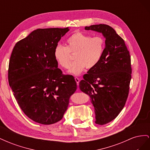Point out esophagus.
<instances>
[{"label": "esophagus", "mask_w": 150, "mask_h": 150, "mask_svg": "<svg viewBox=\"0 0 150 150\" xmlns=\"http://www.w3.org/2000/svg\"><path fill=\"white\" fill-rule=\"evenodd\" d=\"M74 79H75V81L76 82V83H77V85H78L79 81H80V79L78 78H75Z\"/></svg>", "instance_id": "obj_1"}]
</instances>
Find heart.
<instances>
[{"instance_id": "1", "label": "heart", "mask_w": 150, "mask_h": 150, "mask_svg": "<svg viewBox=\"0 0 150 150\" xmlns=\"http://www.w3.org/2000/svg\"><path fill=\"white\" fill-rule=\"evenodd\" d=\"M67 46L57 45L54 48V57L62 67L68 68L70 64L71 52L76 54V60L71 64L67 72L79 76L86 67L91 69L101 59L105 48V40L101 36L93 37L89 34L77 32L67 40Z\"/></svg>"}]
</instances>
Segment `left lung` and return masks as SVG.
Here are the masks:
<instances>
[{"label": "left lung", "mask_w": 150, "mask_h": 150, "mask_svg": "<svg viewBox=\"0 0 150 150\" xmlns=\"http://www.w3.org/2000/svg\"><path fill=\"white\" fill-rule=\"evenodd\" d=\"M84 29L101 33L106 39L101 59L79 84L94 106L95 123L103 125L116 118L125 106L131 79V57L124 40L111 27L98 24Z\"/></svg>", "instance_id": "obj_1"}]
</instances>
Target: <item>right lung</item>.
Masks as SVG:
<instances>
[{"instance_id":"1","label":"right lung","mask_w":150,"mask_h":150,"mask_svg":"<svg viewBox=\"0 0 150 150\" xmlns=\"http://www.w3.org/2000/svg\"><path fill=\"white\" fill-rule=\"evenodd\" d=\"M66 28L38 29L16 43L8 64V79L21 109L42 125L60 121L77 89L72 76L57 68L54 48Z\"/></svg>"}]
</instances>
